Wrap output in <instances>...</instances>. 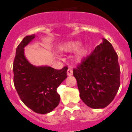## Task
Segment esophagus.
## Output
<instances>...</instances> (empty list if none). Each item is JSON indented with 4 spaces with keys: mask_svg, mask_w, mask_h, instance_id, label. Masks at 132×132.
Segmentation results:
<instances>
[{
    "mask_svg": "<svg viewBox=\"0 0 132 132\" xmlns=\"http://www.w3.org/2000/svg\"><path fill=\"white\" fill-rule=\"evenodd\" d=\"M72 74H73L72 70L71 68H68V70H67V75H68V76L72 75Z\"/></svg>",
    "mask_w": 132,
    "mask_h": 132,
    "instance_id": "obj_1",
    "label": "esophagus"
}]
</instances>
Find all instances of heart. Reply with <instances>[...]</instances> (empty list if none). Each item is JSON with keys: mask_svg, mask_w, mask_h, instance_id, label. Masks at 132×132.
I'll return each mask as SVG.
<instances>
[{"mask_svg": "<svg viewBox=\"0 0 132 132\" xmlns=\"http://www.w3.org/2000/svg\"><path fill=\"white\" fill-rule=\"evenodd\" d=\"M79 46H80V43L78 42H70L63 47V50L66 52H72V51H77L79 47ZM87 53V52L86 49H81L78 53V60H83L85 57L86 56Z\"/></svg>", "mask_w": 132, "mask_h": 132, "instance_id": "heart-1", "label": "heart"}]
</instances>
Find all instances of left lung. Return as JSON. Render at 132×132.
Listing matches in <instances>:
<instances>
[{
    "label": "left lung",
    "instance_id": "1",
    "mask_svg": "<svg viewBox=\"0 0 132 132\" xmlns=\"http://www.w3.org/2000/svg\"><path fill=\"white\" fill-rule=\"evenodd\" d=\"M118 55L106 39L73 69L80 97L87 106L103 109L114 100L120 86Z\"/></svg>",
    "mask_w": 132,
    "mask_h": 132
}]
</instances>
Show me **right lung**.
Masks as SVG:
<instances>
[{
    "mask_svg": "<svg viewBox=\"0 0 132 132\" xmlns=\"http://www.w3.org/2000/svg\"><path fill=\"white\" fill-rule=\"evenodd\" d=\"M35 35L23 38L16 49L14 59L13 83L23 103L39 114L50 112L58 106L60 96L57 89L67 77L68 67L56 70L50 66H33L24 56V47Z\"/></svg>",
    "mask_w": 132,
    "mask_h": 132,
    "instance_id": "add662e5",
    "label": "right lung"
}]
</instances>
